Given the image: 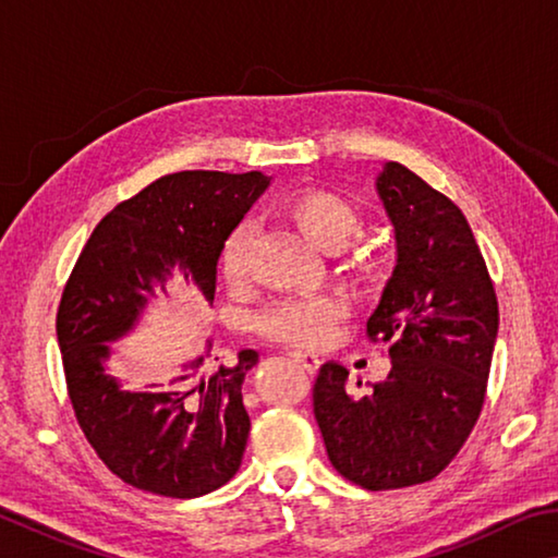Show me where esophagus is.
<instances>
[{
    "mask_svg": "<svg viewBox=\"0 0 558 558\" xmlns=\"http://www.w3.org/2000/svg\"><path fill=\"white\" fill-rule=\"evenodd\" d=\"M290 359H292V362H298L302 369H307V372H317V366H319V356L315 352H302V349H292Z\"/></svg>",
    "mask_w": 558,
    "mask_h": 558,
    "instance_id": "1",
    "label": "esophagus"
}]
</instances>
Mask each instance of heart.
<instances>
[{
  "instance_id": "obj_1",
  "label": "heart",
  "mask_w": 558,
  "mask_h": 558,
  "mask_svg": "<svg viewBox=\"0 0 558 558\" xmlns=\"http://www.w3.org/2000/svg\"><path fill=\"white\" fill-rule=\"evenodd\" d=\"M280 214L290 219L313 241L317 248L337 251L362 229V211L347 199V196L332 192V189H298L290 192L278 204ZM251 226L241 223L231 231L221 251V272L223 278L235 286L245 278V243H248ZM349 263L356 270L372 276L376 270V260L354 248ZM339 315V302L332 298H288L268 307L260 315V329L272 339L288 344H317L329 335L332 323Z\"/></svg>"
}]
</instances>
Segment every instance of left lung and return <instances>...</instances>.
<instances>
[{"mask_svg": "<svg viewBox=\"0 0 558 558\" xmlns=\"http://www.w3.org/2000/svg\"><path fill=\"white\" fill-rule=\"evenodd\" d=\"M396 266L366 335L391 342L369 393L342 364L319 366L313 405L335 470L364 489L428 483L480 418L499 327L497 295L465 216L399 162L376 177ZM362 386V381H356Z\"/></svg>", "mask_w": 558, "mask_h": 558, "instance_id": "left-lung-1", "label": "left lung"}]
</instances>
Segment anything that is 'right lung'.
<instances>
[{
	"mask_svg": "<svg viewBox=\"0 0 558 558\" xmlns=\"http://www.w3.org/2000/svg\"><path fill=\"white\" fill-rule=\"evenodd\" d=\"M268 184L260 172L159 177L118 204L75 260L56 315L65 386L81 430L122 483L192 499L219 489L241 468L251 430L241 386L258 352L243 349L233 366L206 376V344L147 389H125L108 372V359L110 342L140 325L159 292L167 295L174 272L214 305L223 243Z\"/></svg>",
	"mask_w": 558,
	"mask_h": 558,
	"instance_id": "right-lung-1",
	"label": "right lung"
}]
</instances>
